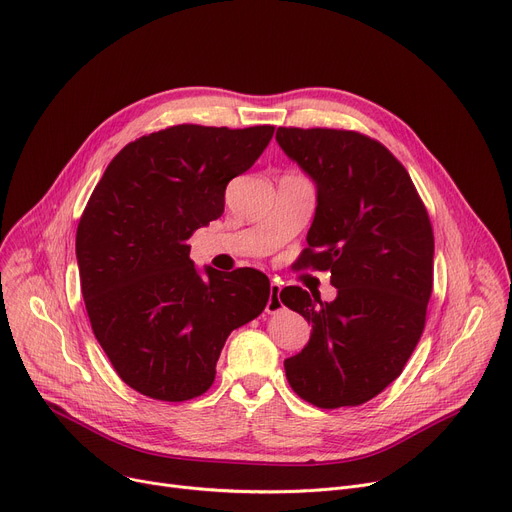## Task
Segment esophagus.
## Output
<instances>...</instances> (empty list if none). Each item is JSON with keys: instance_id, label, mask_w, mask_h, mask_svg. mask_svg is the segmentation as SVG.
<instances>
[{"instance_id": "esophagus-1", "label": "esophagus", "mask_w": 512, "mask_h": 512, "mask_svg": "<svg viewBox=\"0 0 512 512\" xmlns=\"http://www.w3.org/2000/svg\"><path fill=\"white\" fill-rule=\"evenodd\" d=\"M280 290L282 286L278 282H271L269 284V298H267V304H265V313H278L282 311V300H280Z\"/></svg>"}]
</instances>
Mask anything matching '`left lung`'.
Listing matches in <instances>:
<instances>
[{"label": "left lung", "instance_id": "8db88e82", "mask_svg": "<svg viewBox=\"0 0 512 512\" xmlns=\"http://www.w3.org/2000/svg\"><path fill=\"white\" fill-rule=\"evenodd\" d=\"M284 154L315 183L317 208L300 267L331 271L337 296L280 292L313 325L284 360L296 395L323 410L360 405L391 385L416 350L432 294L434 236L401 162L344 129L278 127Z\"/></svg>", "mask_w": 512, "mask_h": 512}]
</instances>
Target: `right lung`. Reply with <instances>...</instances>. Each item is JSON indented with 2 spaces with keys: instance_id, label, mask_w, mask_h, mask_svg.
Masks as SVG:
<instances>
[{
  "instance_id": "right-lung-1",
  "label": "right lung",
  "mask_w": 512,
  "mask_h": 512,
  "mask_svg": "<svg viewBox=\"0 0 512 512\" xmlns=\"http://www.w3.org/2000/svg\"><path fill=\"white\" fill-rule=\"evenodd\" d=\"M271 135V125L168 127L127 144L94 187L76 234L82 296L100 348L138 393H206L230 331L265 309V274L197 269L187 241L222 216L226 185Z\"/></svg>"
}]
</instances>
